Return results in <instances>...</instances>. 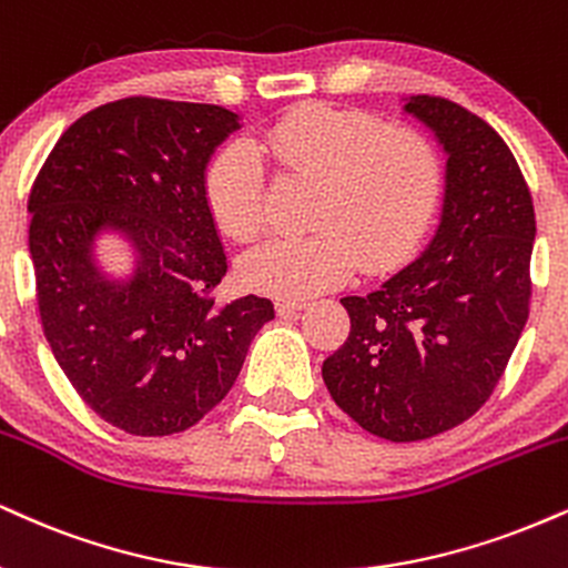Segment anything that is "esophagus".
<instances>
[{"mask_svg":"<svg viewBox=\"0 0 568 568\" xmlns=\"http://www.w3.org/2000/svg\"><path fill=\"white\" fill-rule=\"evenodd\" d=\"M304 306H306L304 298H277V302H275V310H277L280 317H291V314L302 312Z\"/></svg>","mask_w":568,"mask_h":568,"instance_id":"obj_1","label":"esophagus"}]
</instances>
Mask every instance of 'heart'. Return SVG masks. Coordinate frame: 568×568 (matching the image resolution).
<instances>
[{
	"label": "heart",
	"mask_w": 568,
	"mask_h": 568,
	"mask_svg": "<svg viewBox=\"0 0 568 568\" xmlns=\"http://www.w3.org/2000/svg\"><path fill=\"white\" fill-rule=\"evenodd\" d=\"M317 180L302 235H275L241 258L248 288L310 296L359 266L378 272L399 262L432 224L442 195V163L413 129H384L371 113L302 105L251 136L219 150L206 169V203L235 241L264 224V169Z\"/></svg>",
	"instance_id": "obj_1"
}]
</instances>
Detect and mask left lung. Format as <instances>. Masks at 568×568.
Instances as JSON below:
<instances>
[{
	"mask_svg": "<svg viewBox=\"0 0 568 568\" xmlns=\"http://www.w3.org/2000/svg\"><path fill=\"white\" fill-rule=\"evenodd\" d=\"M439 142V227L378 288L344 296L349 338L323 381L349 418L388 442L460 426L489 399L529 317L535 206L521 169L487 121L444 98L402 100Z\"/></svg>",
	"mask_w": 568,
	"mask_h": 568,
	"instance_id": "obj_1",
	"label": "left lung"
}]
</instances>
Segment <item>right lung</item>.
<instances>
[{"label":"right lung","mask_w":568,"mask_h":568,"mask_svg":"<svg viewBox=\"0 0 568 568\" xmlns=\"http://www.w3.org/2000/svg\"><path fill=\"white\" fill-rule=\"evenodd\" d=\"M237 129L241 115L219 105L115 100L68 126L33 182L29 251L44 336L81 399L126 434L195 426L275 317L254 293L211 298L227 256L206 169ZM105 234L133 254L124 276L99 262Z\"/></svg>","instance_id":"add662e5"}]
</instances>
